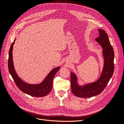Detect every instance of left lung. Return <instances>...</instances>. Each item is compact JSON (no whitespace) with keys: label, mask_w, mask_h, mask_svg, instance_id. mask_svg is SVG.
<instances>
[{"label":"left lung","mask_w":124,"mask_h":124,"mask_svg":"<svg viewBox=\"0 0 124 124\" xmlns=\"http://www.w3.org/2000/svg\"><path fill=\"white\" fill-rule=\"evenodd\" d=\"M98 30L99 32V37L96 38V41L102 48V54L104 57L103 70L98 80L92 83L86 84L84 86L78 85L76 74L71 72V91L78 97L89 98L100 94L106 88L114 72L113 48L111 45L106 31L100 29H98Z\"/></svg>","instance_id":"1"}]
</instances>
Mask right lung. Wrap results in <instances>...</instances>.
<instances>
[{
    "instance_id": "right-lung-1",
    "label": "right lung",
    "mask_w": 124,
    "mask_h": 124,
    "mask_svg": "<svg viewBox=\"0 0 124 124\" xmlns=\"http://www.w3.org/2000/svg\"><path fill=\"white\" fill-rule=\"evenodd\" d=\"M15 41H16V39L12 44H11L9 52L8 69L11 76H12L17 87L22 92L26 94L33 97H42L46 96L52 90L54 77L56 72L61 68V67H57L52 70L44 81L39 84H31L26 83L19 77H18V75L14 69L13 62L12 51Z\"/></svg>"
}]
</instances>
